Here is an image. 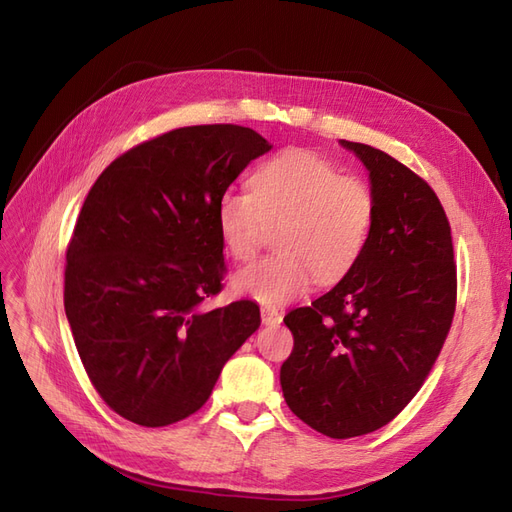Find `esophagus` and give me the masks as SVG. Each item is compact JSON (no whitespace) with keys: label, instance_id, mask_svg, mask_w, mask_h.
<instances>
[{"label":"esophagus","instance_id":"esophagus-1","mask_svg":"<svg viewBox=\"0 0 512 512\" xmlns=\"http://www.w3.org/2000/svg\"><path fill=\"white\" fill-rule=\"evenodd\" d=\"M260 316H262V324H280L282 322V314L277 312L275 307L265 305L260 309Z\"/></svg>","mask_w":512,"mask_h":512}]
</instances>
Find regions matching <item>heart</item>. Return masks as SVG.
Here are the masks:
<instances>
[{
	"mask_svg": "<svg viewBox=\"0 0 512 512\" xmlns=\"http://www.w3.org/2000/svg\"><path fill=\"white\" fill-rule=\"evenodd\" d=\"M226 252L250 262L277 230L280 252L232 277V288L265 305L301 297L314 284H335L356 267L376 220L369 185L344 175L309 149H286L262 162L250 192L228 188L215 207Z\"/></svg>",
	"mask_w": 512,
	"mask_h": 512,
	"instance_id": "1",
	"label": "heart"
}]
</instances>
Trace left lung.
I'll list each match as a JSON object with an SVG mask.
<instances>
[{
	"label": "left lung",
	"mask_w": 512,
	"mask_h": 512,
	"mask_svg": "<svg viewBox=\"0 0 512 512\" xmlns=\"http://www.w3.org/2000/svg\"><path fill=\"white\" fill-rule=\"evenodd\" d=\"M342 145L369 170L374 228L342 282L286 314L294 348L280 371L288 408L337 440L376 431L410 404L457 303L451 224L436 192L389 153Z\"/></svg>",
	"instance_id": "1"
}]
</instances>
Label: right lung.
I'll list each match as a JSON object with an SVG mask.
<instances>
[{"mask_svg":"<svg viewBox=\"0 0 512 512\" xmlns=\"http://www.w3.org/2000/svg\"><path fill=\"white\" fill-rule=\"evenodd\" d=\"M269 149L232 123L177 128L91 185L68 243L64 305L91 384L128 421L164 427L203 408L260 327L254 301H203L224 288L218 198Z\"/></svg>","mask_w":512,"mask_h":512,"instance_id":"right-lung-1","label":"right lung"}]
</instances>
